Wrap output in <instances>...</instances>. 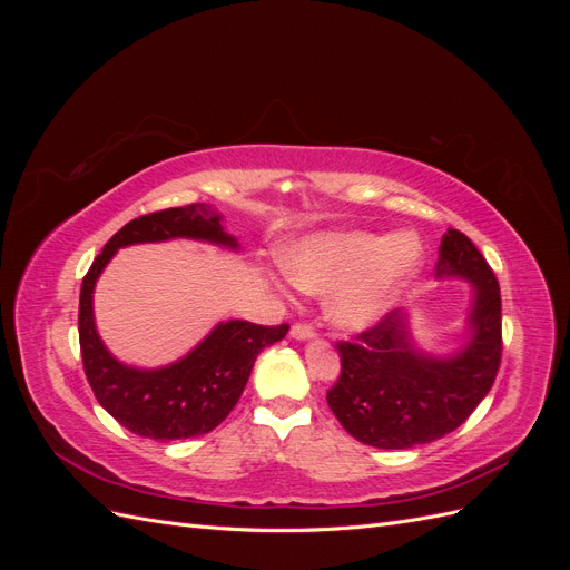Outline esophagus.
Returning a JSON list of instances; mask_svg holds the SVG:
<instances>
[{
    "label": "esophagus",
    "instance_id": "obj_1",
    "mask_svg": "<svg viewBox=\"0 0 570 570\" xmlns=\"http://www.w3.org/2000/svg\"><path fill=\"white\" fill-rule=\"evenodd\" d=\"M289 335L295 337V340H308V337H314V335H316V331H314V325H312V323H302V321H297V323H292V327H289Z\"/></svg>",
    "mask_w": 570,
    "mask_h": 570
}]
</instances>
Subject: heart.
<instances>
[{
    "mask_svg": "<svg viewBox=\"0 0 570 570\" xmlns=\"http://www.w3.org/2000/svg\"><path fill=\"white\" fill-rule=\"evenodd\" d=\"M287 278L306 292L337 289L331 316L347 331L381 321L423 266V245L413 233H323L285 254Z\"/></svg>",
    "mask_w": 570,
    "mask_h": 570,
    "instance_id": "b5f03b06",
    "label": "heart"
}]
</instances>
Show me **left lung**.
Returning <instances> with one entry per match:
<instances>
[{"label": "left lung", "instance_id": "obj_1", "mask_svg": "<svg viewBox=\"0 0 570 570\" xmlns=\"http://www.w3.org/2000/svg\"><path fill=\"white\" fill-rule=\"evenodd\" d=\"M438 275L473 283L471 340L452 358L413 350L402 308L354 340H340V377L327 406L358 442L409 450L450 435L485 400L502 364V295L485 256L461 230H446Z\"/></svg>", "mask_w": 570, "mask_h": 570}]
</instances>
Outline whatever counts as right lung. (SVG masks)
Masks as SVG:
<instances>
[{
	"label": "right lung",
	"mask_w": 570,
	"mask_h": 570,
	"mask_svg": "<svg viewBox=\"0 0 570 570\" xmlns=\"http://www.w3.org/2000/svg\"><path fill=\"white\" fill-rule=\"evenodd\" d=\"M170 237L209 239L237 247L223 233L220 216L206 204H187L145 214L126 223L95 258L80 287L78 335L88 383L111 416L130 433L149 440H185L209 433L226 421L243 394L254 361L264 347L287 335L289 325H256L249 321L220 323L185 358L166 368L140 371L118 364L95 331L92 289L116 249Z\"/></svg>",
	"instance_id": "1"
}]
</instances>
